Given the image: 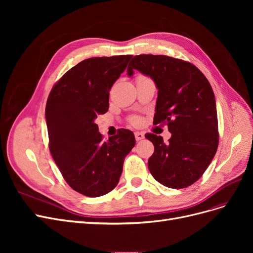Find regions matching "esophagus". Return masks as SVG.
Returning <instances> with one entry per match:
<instances>
[{
  "label": "esophagus",
  "mask_w": 253,
  "mask_h": 253,
  "mask_svg": "<svg viewBox=\"0 0 253 253\" xmlns=\"http://www.w3.org/2000/svg\"><path fill=\"white\" fill-rule=\"evenodd\" d=\"M135 138L137 141L142 140L144 138V134L141 132H135Z\"/></svg>",
  "instance_id": "esophagus-1"
}]
</instances>
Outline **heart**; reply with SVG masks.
<instances>
[{"mask_svg":"<svg viewBox=\"0 0 253 253\" xmlns=\"http://www.w3.org/2000/svg\"><path fill=\"white\" fill-rule=\"evenodd\" d=\"M131 122H132L133 125H139L140 120H139V118H138V117H133V118L131 119Z\"/></svg>","mask_w":253,"mask_h":253,"instance_id":"obj_1","label":"heart"}]
</instances>
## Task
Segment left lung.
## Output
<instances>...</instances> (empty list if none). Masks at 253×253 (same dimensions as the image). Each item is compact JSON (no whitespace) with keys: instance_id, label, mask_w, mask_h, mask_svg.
Listing matches in <instances>:
<instances>
[{"instance_id":"left-lung-1","label":"left lung","mask_w":253,"mask_h":253,"mask_svg":"<svg viewBox=\"0 0 253 253\" xmlns=\"http://www.w3.org/2000/svg\"><path fill=\"white\" fill-rule=\"evenodd\" d=\"M135 70L154 81L158 89L154 124H166L172 134L168 143L162 136L145 135L155 149L149 158V170L168 188H187L202 177L217 150L213 89L196 66L179 59L135 56L127 66L128 77Z\"/></svg>"}]
</instances>
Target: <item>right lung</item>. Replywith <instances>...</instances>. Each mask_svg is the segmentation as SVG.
Segmentation results:
<instances>
[{
    "label": "right lung",
    "mask_w": 253,
    "mask_h": 253,
    "mask_svg": "<svg viewBox=\"0 0 253 253\" xmlns=\"http://www.w3.org/2000/svg\"><path fill=\"white\" fill-rule=\"evenodd\" d=\"M131 58L83 60L63 75L47 99L51 156L71 188L88 197L104 195L117 186L125 158L136 142L126 128L103 141L95 124L98 115L108 112L110 90Z\"/></svg>",
    "instance_id": "right-lung-1"
}]
</instances>
